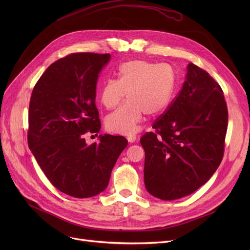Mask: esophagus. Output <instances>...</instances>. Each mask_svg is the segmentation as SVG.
I'll return each instance as SVG.
<instances>
[{
    "label": "esophagus",
    "mask_w": 250,
    "mask_h": 250,
    "mask_svg": "<svg viewBox=\"0 0 250 250\" xmlns=\"http://www.w3.org/2000/svg\"><path fill=\"white\" fill-rule=\"evenodd\" d=\"M126 139H127V141H128L129 143H134V142L137 140V137H136L135 135H129V136L126 137Z\"/></svg>",
    "instance_id": "1"
}]
</instances>
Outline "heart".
Here are the masks:
<instances>
[{
  "label": "heart",
  "mask_w": 250,
  "mask_h": 250,
  "mask_svg": "<svg viewBox=\"0 0 250 250\" xmlns=\"http://www.w3.org/2000/svg\"><path fill=\"white\" fill-rule=\"evenodd\" d=\"M117 79L110 78L101 87L100 100L106 108H113L125 97L127 101L106 117L109 132L132 135L144 114L155 115L166 109L171 101L176 83L175 72L167 63L135 60L122 63Z\"/></svg>",
  "instance_id": "1"
}]
</instances>
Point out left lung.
Listing matches in <instances>:
<instances>
[{
    "label": "left lung",
    "mask_w": 250,
    "mask_h": 250,
    "mask_svg": "<svg viewBox=\"0 0 250 250\" xmlns=\"http://www.w3.org/2000/svg\"><path fill=\"white\" fill-rule=\"evenodd\" d=\"M187 80L154 132L140 142L145 150L144 181L164 201L187 196L212 177L224 155L228 109L220 85L205 70L188 65Z\"/></svg>",
    "instance_id": "1"
}]
</instances>
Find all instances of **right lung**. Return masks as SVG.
Wrapping results in <instances>:
<instances>
[{
    "mask_svg": "<svg viewBox=\"0 0 250 250\" xmlns=\"http://www.w3.org/2000/svg\"><path fill=\"white\" fill-rule=\"evenodd\" d=\"M109 54L77 52L52 62L35 84L28 111V146L51 185L78 199L107 188L112 168L127 145L123 136L99 135L95 105L98 75Z\"/></svg>",
    "mask_w": 250,
    "mask_h": 250,
    "instance_id": "add662e5",
    "label": "right lung"
}]
</instances>
